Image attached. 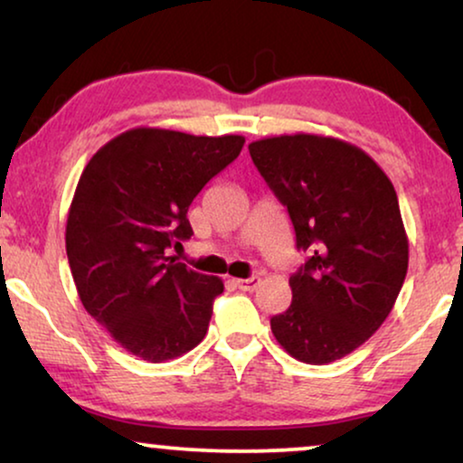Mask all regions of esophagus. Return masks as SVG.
Here are the masks:
<instances>
[{"label":"esophagus","mask_w":463,"mask_h":463,"mask_svg":"<svg viewBox=\"0 0 463 463\" xmlns=\"http://www.w3.org/2000/svg\"><path fill=\"white\" fill-rule=\"evenodd\" d=\"M258 283H260V277H250V279H235V286L239 289H243V292H254L258 288Z\"/></svg>","instance_id":"1"}]
</instances>
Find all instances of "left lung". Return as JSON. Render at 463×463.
Returning a JSON list of instances; mask_svg holds the SVG:
<instances>
[{
  "instance_id": "left-lung-1",
  "label": "left lung",
  "mask_w": 463,
  "mask_h": 463,
  "mask_svg": "<svg viewBox=\"0 0 463 463\" xmlns=\"http://www.w3.org/2000/svg\"><path fill=\"white\" fill-rule=\"evenodd\" d=\"M264 182L309 260L289 277L292 305L270 317L277 343L305 364H330L366 343L396 303L409 239L390 177L357 146L324 135L250 144Z\"/></svg>"
}]
</instances>
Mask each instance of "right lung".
I'll list each match as a JSON object with an SVG mask.
<instances>
[{
	"label": "right lung",
	"mask_w": 463,
	"mask_h": 463,
	"mask_svg": "<svg viewBox=\"0 0 463 463\" xmlns=\"http://www.w3.org/2000/svg\"><path fill=\"white\" fill-rule=\"evenodd\" d=\"M243 144L139 127L99 147L80 175L67 260L84 309L128 354L156 364L205 338L224 283L167 254L193 235L190 203Z\"/></svg>",
	"instance_id": "obj_1"
}]
</instances>
